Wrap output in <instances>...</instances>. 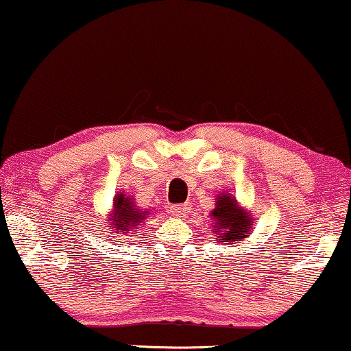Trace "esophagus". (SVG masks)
<instances>
[{"mask_svg":"<svg viewBox=\"0 0 351 351\" xmlns=\"http://www.w3.org/2000/svg\"><path fill=\"white\" fill-rule=\"evenodd\" d=\"M189 208H191L189 203H184V205H175L171 208V214L176 217H182L187 211H189Z\"/></svg>","mask_w":351,"mask_h":351,"instance_id":"obj_1","label":"esophagus"}]
</instances>
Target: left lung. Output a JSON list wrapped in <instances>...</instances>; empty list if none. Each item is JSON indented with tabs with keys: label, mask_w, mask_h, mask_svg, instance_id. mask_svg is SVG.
<instances>
[{
	"label": "left lung",
	"mask_w": 351,
	"mask_h": 351,
	"mask_svg": "<svg viewBox=\"0 0 351 351\" xmlns=\"http://www.w3.org/2000/svg\"><path fill=\"white\" fill-rule=\"evenodd\" d=\"M216 222V227L221 237H217L219 243L223 244H233L234 241H243L250 232V219L245 216L241 209H238L234 198L227 195L217 197L216 209L211 213Z\"/></svg>",
	"instance_id": "obj_1"
}]
</instances>
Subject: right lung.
<instances>
[{
  "instance_id": "add662e5",
  "label": "right lung",
  "mask_w": 351,
  "mask_h": 351,
  "mask_svg": "<svg viewBox=\"0 0 351 351\" xmlns=\"http://www.w3.org/2000/svg\"><path fill=\"white\" fill-rule=\"evenodd\" d=\"M146 213L135 208L130 198H125L123 193L114 198V216L112 228L121 230L123 233L134 232V228L143 222Z\"/></svg>"
}]
</instances>
